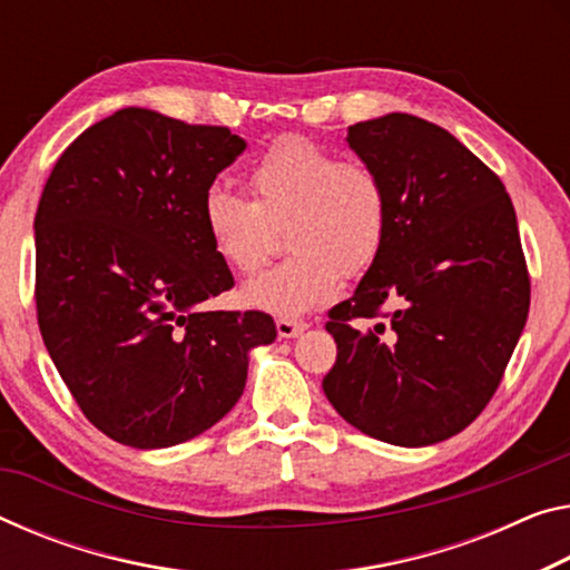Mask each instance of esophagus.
I'll list each match as a JSON object with an SVG mask.
<instances>
[{
  "label": "esophagus",
  "instance_id": "obj_1",
  "mask_svg": "<svg viewBox=\"0 0 570 570\" xmlns=\"http://www.w3.org/2000/svg\"><path fill=\"white\" fill-rule=\"evenodd\" d=\"M304 330H306V322H296V320H278V322H276L278 337H284V340L299 337V334H302Z\"/></svg>",
  "mask_w": 570,
  "mask_h": 570
}]
</instances>
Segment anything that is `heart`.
<instances>
[{
	"label": "heart",
	"instance_id": "obj_1",
	"mask_svg": "<svg viewBox=\"0 0 570 570\" xmlns=\"http://www.w3.org/2000/svg\"><path fill=\"white\" fill-rule=\"evenodd\" d=\"M250 203L223 189L203 200V228L225 266L256 274L274 253V233L284 229L292 250L284 264L243 286L240 299L282 320L327 304L340 278L367 274L381 258L391 200L383 177L355 159L306 137H282L248 169Z\"/></svg>",
	"mask_w": 570,
	"mask_h": 570
}]
</instances>
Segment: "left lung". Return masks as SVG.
<instances>
[{"label": "left lung", "instance_id": "8db88e82", "mask_svg": "<svg viewBox=\"0 0 570 570\" xmlns=\"http://www.w3.org/2000/svg\"><path fill=\"white\" fill-rule=\"evenodd\" d=\"M347 144L383 177L391 228L355 294L330 309L337 360L324 395L385 444H439L492 401L525 327L514 207L480 157L419 116L360 121ZM377 316L365 333L351 324Z\"/></svg>", "mask_w": 570, "mask_h": 570}]
</instances>
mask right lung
I'll return each mask as SVG.
<instances>
[{
  "label": "right lung",
  "mask_w": 570,
  "mask_h": 570,
  "mask_svg": "<svg viewBox=\"0 0 570 570\" xmlns=\"http://www.w3.org/2000/svg\"><path fill=\"white\" fill-rule=\"evenodd\" d=\"M246 149L228 126L121 108L62 151L35 215L40 334L86 419L134 449L195 439L238 403L264 312H205L233 288L203 200Z\"/></svg>",
  "instance_id": "right-lung-1"
}]
</instances>
